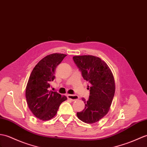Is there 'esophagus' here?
<instances>
[{
  "label": "esophagus",
  "mask_w": 147,
  "mask_h": 147,
  "mask_svg": "<svg viewBox=\"0 0 147 147\" xmlns=\"http://www.w3.org/2000/svg\"><path fill=\"white\" fill-rule=\"evenodd\" d=\"M67 97L72 101H76L78 100V98H79V97H78L77 95H75V94H67Z\"/></svg>",
  "instance_id": "obj_1"
}]
</instances>
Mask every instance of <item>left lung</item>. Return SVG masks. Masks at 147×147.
I'll return each instance as SVG.
<instances>
[{
    "mask_svg": "<svg viewBox=\"0 0 147 147\" xmlns=\"http://www.w3.org/2000/svg\"><path fill=\"white\" fill-rule=\"evenodd\" d=\"M73 58L84 80L90 84L88 86L90 91L89 99L86 101L82 98L85 107L83 111L77 113V117L86 123H94L110 110L115 92L113 75L107 64L100 57L84 55Z\"/></svg>",
    "mask_w": 147,
    "mask_h": 147,
    "instance_id": "obj_1",
    "label": "left lung"
}]
</instances>
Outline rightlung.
I'll return each instance as SVG.
<instances>
[{
  "label": "right lung",
  "mask_w": 147,
  "mask_h": 147,
  "mask_svg": "<svg viewBox=\"0 0 147 147\" xmlns=\"http://www.w3.org/2000/svg\"><path fill=\"white\" fill-rule=\"evenodd\" d=\"M66 56L59 53L46 56L36 64L30 75L26 90V101L33 115L40 120L53 118L61 103L67 100L65 96L49 90L51 82L55 78L57 66Z\"/></svg>",
  "instance_id": "right-lung-1"
}]
</instances>
